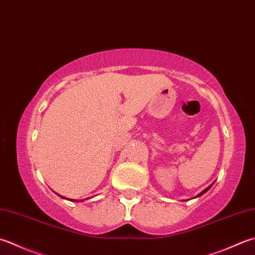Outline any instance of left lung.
Segmentation results:
<instances>
[{"instance_id": "obj_1", "label": "left lung", "mask_w": 255, "mask_h": 255, "mask_svg": "<svg viewBox=\"0 0 255 255\" xmlns=\"http://www.w3.org/2000/svg\"><path fill=\"white\" fill-rule=\"evenodd\" d=\"M213 183H214V182H213ZM213 183H211V184H210V186H209L208 188H206V189H204V190H203V191H201L200 193H199V194H197V196H196V197H194V198H198V197H200V196H202V194H204V193H206V192H207V191L209 190V189H210V188H211V187L213 186Z\"/></svg>"}]
</instances>
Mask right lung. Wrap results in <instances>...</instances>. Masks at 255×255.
I'll return each mask as SVG.
<instances>
[{
  "label": "right lung",
  "mask_w": 255,
  "mask_h": 255,
  "mask_svg": "<svg viewBox=\"0 0 255 255\" xmlns=\"http://www.w3.org/2000/svg\"><path fill=\"white\" fill-rule=\"evenodd\" d=\"M57 194V193H56ZM57 196H59V194H57ZM61 198H63V199H66L65 197H62V196H59ZM67 200H69V201H76V202H78V201H84V200H87V199H84V200H74V199H67Z\"/></svg>",
  "instance_id": "add662e5"
}]
</instances>
